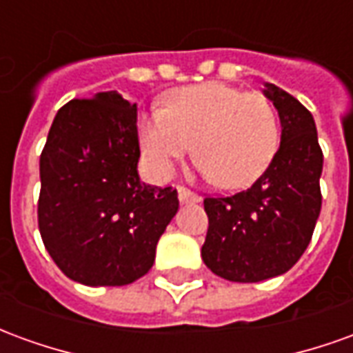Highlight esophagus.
Here are the masks:
<instances>
[{
  "label": "esophagus",
  "instance_id": "esophagus-1",
  "mask_svg": "<svg viewBox=\"0 0 353 353\" xmlns=\"http://www.w3.org/2000/svg\"><path fill=\"white\" fill-rule=\"evenodd\" d=\"M177 196H179V202H200L199 194H194L185 187H177Z\"/></svg>",
  "mask_w": 353,
  "mask_h": 353
}]
</instances>
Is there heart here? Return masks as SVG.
Here are the masks:
<instances>
[{"instance_id":"1","label":"heart","mask_w":353,"mask_h":353,"mask_svg":"<svg viewBox=\"0 0 353 353\" xmlns=\"http://www.w3.org/2000/svg\"><path fill=\"white\" fill-rule=\"evenodd\" d=\"M139 143L159 177L170 176L194 143L202 176L225 189H242L257 181L276 157L280 121L265 96L208 81L177 88L164 109L141 117Z\"/></svg>"}]
</instances>
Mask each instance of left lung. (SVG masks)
Returning a JSON list of instances; mask_svg holds the SVG:
<instances>
[{"label":"left lung","mask_w":353,"mask_h":353,"mask_svg":"<svg viewBox=\"0 0 353 353\" xmlns=\"http://www.w3.org/2000/svg\"><path fill=\"white\" fill-rule=\"evenodd\" d=\"M265 96L278 109L280 149L255 183L230 196H208L202 261L229 281L255 283L288 272L312 240L321 210L323 153L314 117L272 83Z\"/></svg>","instance_id":"8db88e82"}]
</instances>
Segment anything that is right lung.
<instances>
[{"label":"right lung","mask_w":353,"mask_h":353,"mask_svg":"<svg viewBox=\"0 0 353 353\" xmlns=\"http://www.w3.org/2000/svg\"><path fill=\"white\" fill-rule=\"evenodd\" d=\"M138 108L98 92L58 109L39 159L37 221L58 268L83 285H126L154 263L177 214L172 187L139 181Z\"/></svg>","instance_id":"obj_1"}]
</instances>
